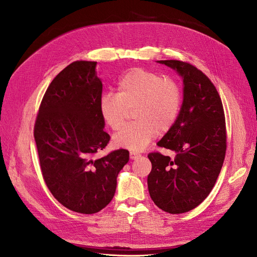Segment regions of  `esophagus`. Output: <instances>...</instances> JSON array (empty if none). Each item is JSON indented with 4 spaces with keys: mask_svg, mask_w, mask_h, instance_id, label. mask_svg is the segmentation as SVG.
<instances>
[{
    "mask_svg": "<svg viewBox=\"0 0 257 257\" xmlns=\"http://www.w3.org/2000/svg\"><path fill=\"white\" fill-rule=\"evenodd\" d=\"M139 157H141L140 154H138V153H136V152H130V158H131L132 160L138 159Z\"/></svg>",
    "mask_w": 257,
    "mask_h": 257,
    "instance_id": "1",
    "label": "esophagus"
}]
</instances>
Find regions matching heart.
Returning <instances> with one entry per match:
<instances>
[{"mask_svg":"<svg viewBox=\"0 0 257 257\" xmlns=\"http://www.w3.org/2000/svg\"><path fill=\"white\" fill-rule=\"evenodd\" d=\"M182 89L176 80L136 67L121 76L117 93L105 92L100 99V113L112 130L124 125L134 109V123L125 126L113 138L115 147L130 151L145 150L159 133L172 129L182 106Z\"/></svg>","mask_w":257,"mask_h":257,"instance_id":"heart-1","label":"heart"}]
</instances>
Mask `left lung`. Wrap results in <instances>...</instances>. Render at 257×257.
I'll use <instances>...</instances> for the list:
<instances>
[{
	"label": "left lung",
	"instance_id": "1",
	"mask_svg": "<svg viewBox=\"0 0 257 257\" xmlns=\"http://www.w3.org/2000/svg\"><path fill=\"white\" fill-rule=\"evenodd\" d=\"M158 62L182 77L183 102L176 123L157 143L176 156L148 154V188L160 209L176 214L202 203L219 177L227 148L225 114L217 88L203 72L180 60Z\"/></svg>",
	"mask_w": 257,
	"mask_h": 257
}]
</instances>
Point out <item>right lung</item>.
I'll use <instances>...</instances> for the list:
<instances>
[{
  "label": "right lung",
  "instance_id": "1",
  "mask_svg": "<svg viewBox=\"0 0 257 257\" xmlns=\"http://www.w3.org/2000/svg\"><path fill=\"white\" fill-rule=\"evenodd\" d=\"M96 61L78 60L53 79L39 106L34 140L44 180L60 204L91 214L109 204L129 151L94 155L109 143L100 113Z\"/></svg>",
  "mask_w": 257,
  "mask_h": 257
}]
</instances>
